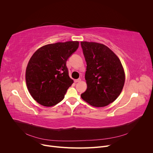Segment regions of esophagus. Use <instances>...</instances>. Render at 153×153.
<instances>
[{
    "label": "esophagus",
    "mask_w": 153,
    "mask_h": 153,
    "mask_svg": "<svg viewBox=\"0 0 153 153\" xmlns=\"http://www.w3.org/2000/svg\"><path fill=\"white\" fill-rule=\"evenodd\" d=\"M81 81V79H75L74 80V82L76 83H77V82H79Z\"/></svg>",
    "instance_id": "34e87169"
}]
</instances>
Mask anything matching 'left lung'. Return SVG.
Here are the masks:
<instances>
[{
    "instance_id": "obj_1",
    "label": "left lung",
    "mask_w": 153,
    "mask_h": 153,
    "mask_svg": "<svg viewBox=\"0 0 153 153\" xmlns=\"http://www.w3.org/2000/svg\"><path fill=\"white\" fill-rule=\"evenodd\" d=\"M86 62V90L82 99L90 105L103 107L113 102L123 88L125 74L116 54L102 43L80 42Z\"/></svg>"
}]
</instances>
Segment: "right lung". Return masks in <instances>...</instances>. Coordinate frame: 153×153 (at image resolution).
I'll return each mask as SVG.
<instances>
[{"label":"right lung","instance_id":"add662e5","mask_svg":"<svg viewBox=\"0 0 153 153\" xmlns=\"http://www.w3.org/2000/svg\"><path fill=\"white\" fill-rule=\"evenodd\" d=\"M78 41L51 43L39 48L30 58L25 73L28 90L45 106L62 101L73 80L68 75L67 60L79 47Z\"/></svg>","mask_w":153,"mask_h":153}]
</instances>
